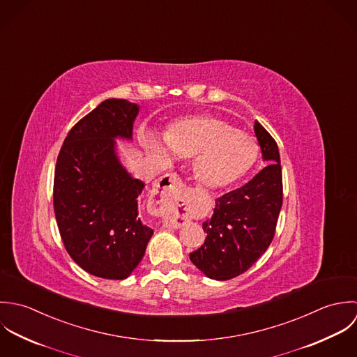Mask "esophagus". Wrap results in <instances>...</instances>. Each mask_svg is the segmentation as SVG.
Segmentation results:
<instances>
[{"label": "esophagus", "mask_w": 357, "mask_h": 357, "mask_svg": "<svg viewBox=\"0 0 357 357\" xmlns=\"http://www.w3.org/2000/svg\"><path fill=\"white\" fill-rule=\"evenodd\" d=\"M181 186H183V182H182V179L179 176H176V175H165L155 185V190H157V195H165V193L171 195L172 192H175V189H178ZM157 211H158V214H164V211L161 208H158ZM164 225L167 227L178 229V227L185 225V219L183 218H178V216H175V218H165Z\"/></svg>", "instance_id": "1"}]
</instances>
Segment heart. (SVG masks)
<instances>
[{
  "instance_id": "b5f03b06",
  "label": "heart",
  "mask_w": 357,
  "mask_h": 357,
  "mask_svg": "<svg viewBox=\"0 0 357 357\" xmlns=\"http://www.w3.org/2000/svg\"><path fill=\"white\" fill-rule=\"evenodd\" d=\"M143 144L160 161L193 157L195 176L211 189H223L243 179L259 153L251 134L210 114L182 119L169 126L164 141L149 135Z\"/></svg>"
}]
</instances>
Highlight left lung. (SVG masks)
<instances>
[{
  "label": "left lung",
  "mask_w": 357,
  "mask_h": 357,
  "mask_svg": "<svg viewBox=\"0 0 357 357\" xmlns=\"http://www.w3.org/2000/svg\"><path fill=\"white\" fill-rule=\"evenodd\" d=\"M254 132L266 167L244 186L215 200L214 214L203 223L204 244L190 261L214 280H229L250 269L271 245L283 204L279 147L258 123Z\"/></svg>",
  "instance_id": "8db88e82"
}]
</instances>
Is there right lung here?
<instances>
[{"label": "right lung", "mask_w": 357, "mask_h": 357, "mask_svg": "<svg viewBox=\"0 0 357 357\" xmlns=\"http://www.w3.org/2000/svg\"><path fill=\"white\" fill-rule=\"evenodd\" d=\"M137 103L106 99L81 119L59 151L54 208L73 261L92 276L123 280L142 261L153 229L138 216L144 183L121 164L116 139L132 141Z\"/></svg>", "instance_id": "add662e5"}]
</instances>
